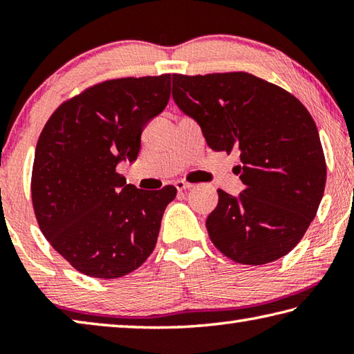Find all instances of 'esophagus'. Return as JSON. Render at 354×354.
Returning <instances> with one entry per match:
<instances>
[{"instance_id": "1", "label": "esophagus", "mask_w": 354, "mask_h": 354, "mask_svg": "<svg viewBox=\"0 0 354 354\" xmlns=\"http://www.w3.org/2000/svg\"><path fill=\"white\" fill-rule=\"evenodd\" d=\"M175 185H176V189L179 192H185V190H190L192 187H194V185H192L190 183H185V181H183V179H179V181H176Z\"/></svg>"}]
</instances>
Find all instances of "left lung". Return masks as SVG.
<instances>
[{
    "label": "left lung",
    "instance_id": "1",
    "mask_svg": "<svg viewBox=\"0 0 354 354\" xmlns=\"http://www.w3.org/2000/svg\"><path fill=\"white\" fill-rule=\"evenodd\" d=\"M173 100L200 124L209 148L241 153L245 189H218L206 227L226 257L262 266L286 256L314 220L326 162L313 117L292 93L245 71L173 75Z\"/></svg>",
    "mask_w": 354,
    "mask_h": 354
}]
</instances>
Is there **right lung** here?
Returning <instances> with one entry per match:
<instances>
[{
  "instance_id": "right-lung-1",
  "label": "right lung",
  "mask_w": 354,
  "mask_h": 354,
  "mask_svg": "<svg viewBox=\"0 0 354 354\" xmlns=\"http://www.w3.org/2000/svg\"><path fill=\"white\" fill-rule=\"evenodd\" d=\"M170 81L160 75L95 84L59 106L39 137L35 218L51 247L87 277H124L158 242L176 189H137L117 165L137 159L143 128L169 103Z\"/></svg>"
}]
</instances>
